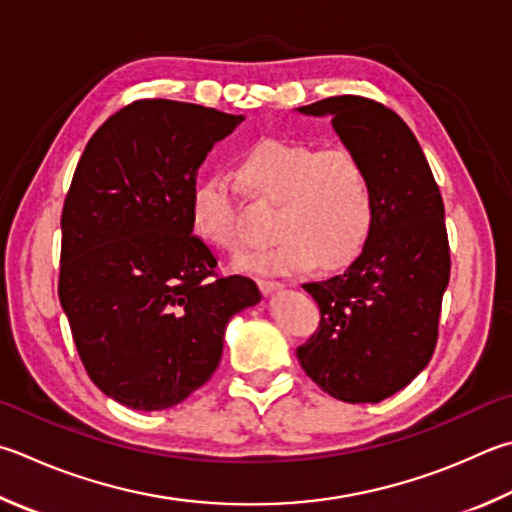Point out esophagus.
<instances>
[{
  "mask_svg": "<svg viewBox=\"0 0 512 512\" xmlns=\"http://www.w3.org/2000/svg\"><path fill=\"white\" fill-rule=\"evenodd\" d=\"M257 284H259V288H262V293H273V291H280V288H284V282H280V280H259Z\"/></svg>",
  "mask_w": 512,
  "mask_h": 512,
  "instance_id": "esophagus-1",
  "label": "esophagus"
}]
</instances>
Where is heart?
<instances>
[{
    "instance_id": "obj_1",
    "label": "heart",
    "mask_w": 512,
    "mask_h": 512,
    "mask_svg": "<svg viewBox=\"0 0 512 512\" xmlns=\"http://www.w3.org/2000/svg\"><path fill=\"white\" fill-rule=\"evenodd\" d=\"M239 179L255 197L275 206L277 237L244 255L250 273H297L309 266L333 271L356 257L374 224V192L365 165L347 147L320 150L291 138H262L239 161ZM192 224L219 250L239 253L241 194L224 172H212L192 192Z\"/></svg>"
}]
</instances>
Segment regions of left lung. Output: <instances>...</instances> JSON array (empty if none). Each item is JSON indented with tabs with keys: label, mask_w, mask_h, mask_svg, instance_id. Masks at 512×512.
<instances>
[{
	"label": "left lung",
	"mask_w": 512,
	"mask_h": 512,
	"mask_svg": "<svg viewBox=\"0 0 512 512\" xmlns=\"http://www.w3.org/2000/svg\"><path fill=\"white\" fill-rule=\"evenodd\" d=\"M331 125L365 165L374 224L345 273L302 284L320 324L297 360L322 392L345 403H380L430 362L450 282L445 208L430 165L403 118L376 100L333 96L300 107Z\"/></svg>",
	"instance_id": "left-lung-1"
}]
</instances>
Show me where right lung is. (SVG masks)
Wrapping results in <instances>:
<instances>
[{
  "instance_id": "obj_1",
  "label": "right lung",
  "mask_w": 512,
  "mask_h": 512,
  "mask_svg": "<svg viewBox=\"0 0 512 512\" xmlns=\"http://www.w3.org/2000/svg\"><path fill=\"white\" fill-rule=\"evenodd\" d=\"M244 116L176 100L116 111L82 152L62 208L58 295L89 378L132 410L185 401L219 367L232 315L259 302L192 235L197 172Z\"/></svg>"
}]
</instances>
